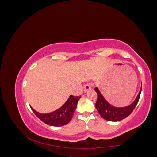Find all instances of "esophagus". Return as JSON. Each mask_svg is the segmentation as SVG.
<instances>
[{
  "label": "esophagus",
  "mask_w": 157,
  "mask_h": 157,
  "mask_svg": "<svg viewBox=\"0 0 157 157\" xmlns=\"http://www.w3.org/2000/svg\"><path fill=\"white\" fill-rule=\"evenodd\" d=\"M90 89H91V86H90V84H85L84 86V93H86L88 90H90Z\"/></svg>",
  "instance_id": "1"
}]
</instances>
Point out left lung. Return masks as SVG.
<instances>
[{
    "mask_svg": "<svg viewBox=\"0 0 157 157\" xmlns=\"http://www.w3.org/2000/svg\"><path fill=\"white\" fill-rule=\"evenodd\" d=\"M94 90L97 93V100L95 107H96L97 111L99 113L101 117L108 121L116 122L128 117L132 113V112L133 111V109L138 103V101L140 99L142 88H141L140 93L136 97V100L130 105L124 107H116L110 105L104 99L103 95L99 92V89L95 88Z\"/></svg>",
    "mask_w": 157,
    "mask_h": 157,
    "instance_id": "obj_1",
    "label": "left lung"
}]
</instances>
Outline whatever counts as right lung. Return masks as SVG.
Instances as JSON below:
<instances>
[{
	"mask_svg": "<svg viewBox=\"0 0 157 157\" xmlns=\"http://www.w3.org/2000/svg\"><path fill=\"white\" fill-rule=\"evenodd\" d=\"M80 98L81 97L71 95L62 107L56 111L49 113H41L36 112L32 107L31 109L35 114L44 123L53 127H60L68 124L71 121L77 107V104Z\"/></svg>",
	"mask_w": 157,
	"mask_h": 157,
	"instance_id": "obj_1",
	"label": "right lung"
}]
</instances>
